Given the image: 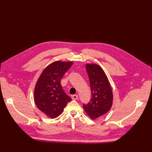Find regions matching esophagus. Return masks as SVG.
<instances>
[{
  "mask_svg": "<svg viewBox=\"0 0 152 152\" xmlns=\"http://www.w3.org/2000/svg\"><path fill=\"white\" fill-rule=\"evenodd\" d=\"M72 99H73V100H76V99H78V96L77 95H73V96H72Z\"/></svg>",
  "mask_w": 152,
  "mask_h": 152,
  "instance_id": "1",
  "label": "esophagus"
}]
</instances>
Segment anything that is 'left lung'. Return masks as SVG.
<instances>
[{
    "instance_id": "obj_1",
    "label": "left lung",
    "mask_w": 152,
    "mask_h": 152,
    "mask_svg": "<svg viewBox=\"0 0 152 152\" xmlns=\"http://www.w3.org/2000/svg\"><path fill=\"white\" fill-rule=\"evenodd\" d=\"M90 79L91 98L83 107L87 115L94 120L109 111L113 105V94L104 72L96 64H86Z\"/></svg>"
}]
</instances>
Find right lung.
<instances>
[{
  "label": "right lung",
  "instance_id": "1",
  "mask_svg": "<svg viewBox=\"0 0 152 152\" xmlns=\"http://www.w3.org/2000/svg\"><path fill=\"white\" fill-rule=\"evenodd\" d=\"M73 61H56L40 75L34 90V101L38 110L50 118L60 115L72 100L62 90L61 80L72 66Z\"/></svg>",
  "mask_w": 152,
  "mask_h": 152
}]
</instances>
